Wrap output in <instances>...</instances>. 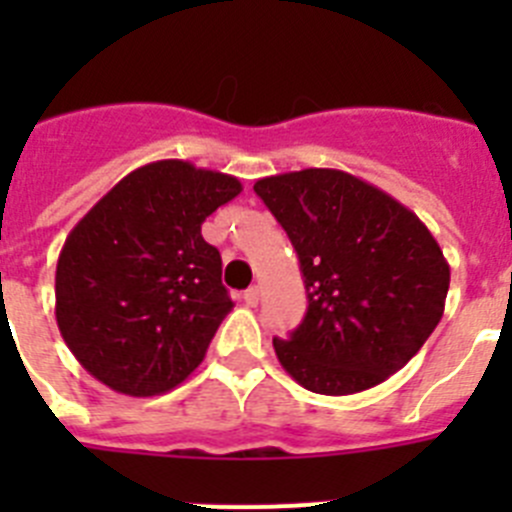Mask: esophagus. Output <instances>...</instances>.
I'll return each instance as SVG.
<instances>
[{
	"label": "esophagus",
	"mask_w": 512,
	"mask_h": 512,
	"mask_svg": "<svg viewBox=\"0 0 512 512\" xmlns=\"http://www.w3.org/2000/svg\"><path fill=\"white\" fill-rule=\"evenodd\" d=\"M243 302H246L248 307H256L259 305V287H251L243 292Z\"/></svg>",
	"instance_id": "obj_1"
}]
</instances>
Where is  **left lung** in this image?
<instances>
[{"mask_svg":"<svg viewBox=\"0 0 512 512\" xmlns=\"http://www.w3.org/2000/svg\"><path fill=\"white\" fill-rule=\"evenodd\" d=\"M287 230L305 277L307 312L284 372L318 395H354L400 372L436 330L449 261L413 210L338 169H302L253 184Z\"/></svg>","mask_w":512,"mask_h":512,"instance_id":"left-lung-1","label":"left lung"}]
</instances>
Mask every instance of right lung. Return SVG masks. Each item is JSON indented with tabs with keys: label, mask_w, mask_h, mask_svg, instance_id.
I'll use <instances>...</instances> for the list:
<instances>
[{
	"label": "right lung",
	"mask_w": 512,
	"mask_h": 512,
	"mask_svg": "<svg viewBox=\"0 0 512 512\" xmlns=\"http://www.w3.org/2000/svg\"><path fill=\"white\" fill-rule=\"evenodd\" d=\"M241 189L166 158L130 171L74 225L56 266V323L94 379L153 397L202 364L233 310L202 223Z\"/></svg>",
	"instance_id": "add662e5"
}]
</instances>
